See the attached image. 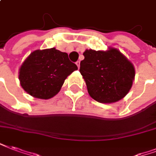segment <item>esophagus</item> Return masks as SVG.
Masks as SVG:
<instances>
[{
    "label": "esophagus",
    "mask_w": 156,
    "mask_h": 156,
    "mask_svg": "<svg viewBox=\"0 0 156 156\" xmlns=\"http://www.w3.org/2000/svg\"><path fill=\"white\" fill-rule=\"evenodd\" d=\"M76 65H77L78 69H79V67H80V61H77V62H76Z\"/></svg>",
    "instance_id": "esophagus-1"
}]
</instances>
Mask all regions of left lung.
I'll return each mask as SVG.
<instances>
[{
	"instance_id": "left-lung-1",
	"label": "left lung",
	"mask_w": 156,
	"mask_h": 156,
	"mask_svg": "<svg viewBox=\"0 0 156 156\" xmlns=\"http://www.w3.org/2000/svg\"><path fill=\"white\" fill-rule=\"evenodd\" d=\"M80 63V73L90 97L101 103L122 99L132 87L136 71L133 63L117 49H86Z\"/></svg>"
}]
</instances>
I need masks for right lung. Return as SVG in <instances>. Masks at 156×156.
Segmentation results:
<instances>
[{
  "label": "right lung",
  "instance_id": "right-lung-1",
  "mask_svg": "<svg viewBox=\"0 0 156 156\" xmlns=\"http://www.w3.org/2000/svg\"><path fill=\"white\" fill-rule=\"evenodd\" d=\"M77 69L67 53L55 48L37 49L25 58L20 68V83L28 94L46 100L55 97L67 77Z\"/></svg>",
  "mask_w": 156,
  "mask_h": 156
}]
</instances>
